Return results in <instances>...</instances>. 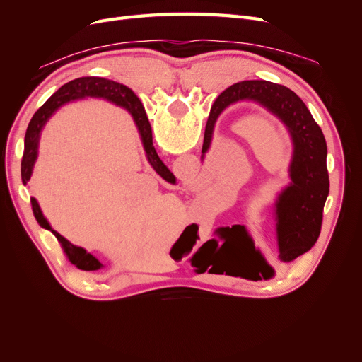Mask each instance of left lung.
<instances>
[{
    "label": "left lung",
    "mask_w": 362,
    "mask_h": 362,
    "mask_svg": "<svg viewBox=\"0 0 362 362\" xmlns=\"http://www.w3.org/2000/svg\"><path fill=\"white\" fill-rule=\"evenodd\" d=\"M240 101H252L264 107L269 113L279 119L291 139L290 184L278 193L273 204L278 242L276 261L278 264H284L308 252L320 235L323 206L329 194L326 140L322 128L317 125L305 103L288 87L264 80H247L229 86L216 98L206 120L201 158L205 157L211 146L218 116L229 105ZM233 231L234 226H226L217 228L214 234L226 243ZM210 242L216 240L213 238ZM272 275L273 269H267L266 278Z\"/></svg>",
    "instance_id": "8db88e82"
}]
</instances>
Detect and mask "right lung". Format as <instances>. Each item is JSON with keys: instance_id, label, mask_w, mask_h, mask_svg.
I'll return each mask as SVG.
<instances>
[{"instance_id": "1", "label": "right lung", "mask_w": 362, "mask_h": 362, "mask_svg": "<svg viewBox=\"0 0 362 362\" xmlns=\"http://www.w3.org/2000/svg\"><path fill=\"white\" fill-rule=\"evenodd\" d=\"M84 98H101V100H105L108 103L128 110L131 116H133V120L137 127L139 136L141 140V145H144L146 158L152 166V169H154L160 177L166 180L168 182H175L173 173L164 166V163L160 160L154 145H152V129L149 125V120L146 117L144 105H141V103L137 104L136 93L124 84L107 80V78H101V76H83V78H76L62 86L60 89L39 108V110L35 113V116H33V119L30 120L27 133H25V140H24V156H23V161H21V177H23V182L25 185L31 178L33 169H35V164L39 156V141H40L42 129L45 128L49 117L56 113L62 105L72 101L84 100ZM30 201H31L33 214H35L37 223L42 228L49 229V231L57 237L64 255L68 257V259L76 269L93 272V270H101L104 267L103 262L95 255L89 254V252L80 246L72 245L69 240L60 235L57 231H54L49 222L47 221V217L43 216L39 202L35 198H31Z\"/></svg>"}]
</instances>
